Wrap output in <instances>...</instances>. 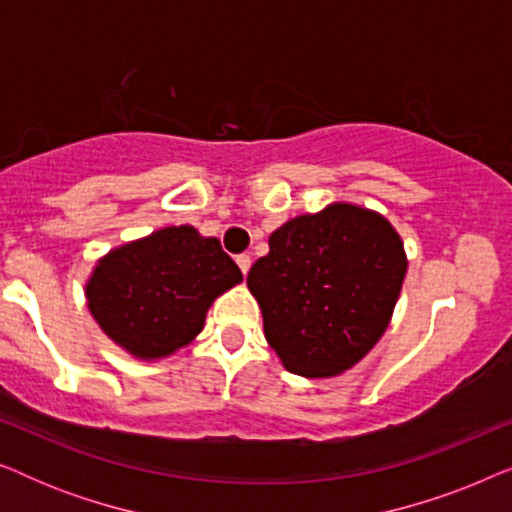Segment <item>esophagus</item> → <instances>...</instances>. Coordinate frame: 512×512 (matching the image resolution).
<instances>
[{"label": "esophagus", "instance_id": "obj_1", "mask_svg": "<svg viewBox=\"0 0 512 512\" xmlns=\"http://www.w3.org/2000/svg\"><path fill=\"white\" fill-rule=\"evenodd\" d=\"M237 265H240V270H242V275H247L249 272V268H251V258L247 256V254H242V256H237Z\"/></svg>", "mask_w": 512, "mask_h": 512}]
</instances>
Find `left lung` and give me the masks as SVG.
<instances>
[{
  "label": "left lung",
  "mask_w": 512,
  "mask_h": 512,
  "mask_svg": "<svg viewBox=\"0 0 512 512\" xmlns=\"http://www.w3.org/2000/svg\"><path fill=\"white\" fill-rule=\"evenodd\" d=\"M247 275L263 331L286 370L335 377L387 331L408 272L403 240L380 212L333 202L286 221Z\"/></svg>",
  "instance_id": "8db88e82"
}]
</instances>
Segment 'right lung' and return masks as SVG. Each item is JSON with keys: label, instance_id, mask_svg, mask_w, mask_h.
<instances>
[{"label": "right lung", "instance_id": "1", "mask_svg": "<svg viewBox=\"0 0 512 512\" xmlns=\"http://www.w3.org/2000/svg\"><path fill=\"white\" fill-rule=\"evenodd\" d=\"M240 282V268L216 237L170 226L102 256L86 300L107 338L135 359L156 361L191 345L214 300Z\"/></svg>", "mask_w": 512, "mask_h": 512}]
</instances>
